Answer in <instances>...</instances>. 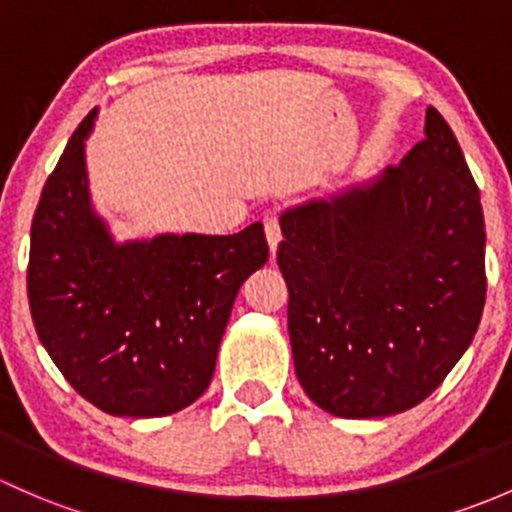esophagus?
I'll use <instances>...</instances> for the list:
<instances>
[{
    "label": "esophagus",
    "mask_w": 512,
    "mask_h": 512,
    "mask_svg": "<svg viewBox=\"0 0 512 512\" xmlns=\"http://www.w3.org/2000/svg\"><path fill=\"white\" fill-rule=\"evenodd\" d=\"M263 229H266V239H268V246H271V256H276L278 244H281V224H278L276 212H268L266 217H263Z\"/></svg>",
    "instance_id": "34e87169"
}]
</instances>
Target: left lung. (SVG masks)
Listing matches in <instances>:
<instances>
[{
    "mask_svg": "<svg viewBox=\"0 0 512 512\" xmlns=\"http://www.w3.org/2000/svg\"><path fill=\"white\" fill-rule=\"evenodd\" d=\"M483 226L481 194L436 108L397 167L281 214L293 365L320 409L392 416L444 382L486 305Z\"/></svg>",
    "mask_w": 512,
    "mask_h": 512,
    "instance_id": "left-lung-1",
    "label": "left lung"
}]
</instances>
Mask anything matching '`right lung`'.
I'll list each match as a JSON object with an SVG mask.
<instances>
[{
  "mask_svg": "<svg viewBox=\"0 0 512 512\" xmlns=\"http://www.w3.org/2000/svg\"><path fill=\"white\" fill-rule=\"evenodd\" d=\"M96 115L71 135L31 221V318L81 397L113 416H167L212 382L236 293L268 261L266 234L256 221L231 236L115 241L88 187Z\"/></svg>",
  "mask_w": 512,
  "mask_h": 512,
  "instance_id": "right-lung-1",
  "label": "right lung"
}]
</instances>
